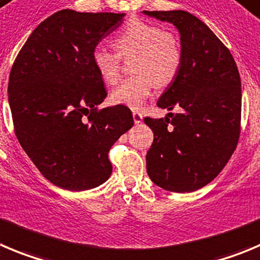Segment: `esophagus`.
<instances>
[{
    "label": "esophagus",
    "instance_id": "esophagus-1",
    "mask_svg": "<svg viewBox=\"0 0 260 260\" xmlns=\"http://www.w3.org/2000/svg\"><path fill=\"white\" fill-rule=\"evenodd\" d=\"M142 119H144V115H142L140 111H133V120H135L136 124H140V123H142Z\"/></svg>",
    "mask_w": 260,
    "mask_h": 260
}]
</instances>
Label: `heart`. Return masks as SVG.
<instances>
[{
  "label": "heart",
  "mask_w": 260,
  "mask_h": 260,
  "mask_svg": "<svg viewBox=\"0 0 260 260\" xmlns=\"http://www.w3.org/2000/svg\"><path fill=\"white\" fill-rule=\"evenodd\" d=\"M116 52L96 47L92 51V64L105 83L114 84L120 74L122 59L135 56L132 72L111 92L115 105L137 110L151 96L154 86L166 87L177 78L182 67V48L178 38L157 24L132 19L114 36Z\"/></svg>",
  "instance_id": "1"
}]
</instances>
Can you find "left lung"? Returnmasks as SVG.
I'll use <instances>...</instances> for the list:
<instances>
[{"label":"left lung","instance_id":"obj_1","mask_svg":"<svg viewBox=\"0 0 260 260\" xmlns=\"http://www.w3.org/2000/svg\"><path fill=\"white\" fill-rule=\"evenodd\" d=\"M144 13L173 24L182 48L181 70L157 101L159 108L181 111L144 119L154 132L147 174L164 190L191 192L212 182L236 150L241 129L239 69L229 48L192 14Z\"/></svg>","mask_w":260,"mask_h":260}]
</instances>
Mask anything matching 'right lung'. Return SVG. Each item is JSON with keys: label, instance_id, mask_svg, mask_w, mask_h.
<instances>
[{"label": "right lung", "instance_id": "right-lung-1", "mask_svg": "<svg viewBox=\"0 0 260 260\" xmlns=\"http://www.w3.org/2000/svg\"><path fill=\"white\" fill-rule=\"evenodd\" d=\"M123 18L57 11L29 36L10 72L18 141L43 177L65 190H89L108 181L109 150L133 125L127 106L99 109L108 93L91 59Z\"/></svg>", "mask_w": 260, "mask_h": 260}]
</instances>
